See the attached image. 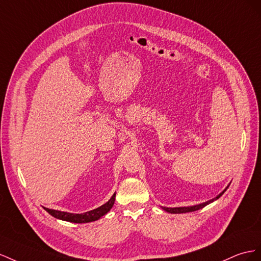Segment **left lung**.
Returning a JSON list of instances; mask_svg holds the SVG:
<instances>
[{"instance_id":"1","label":"left lung","mask_w":261,"mask_h":261,"mask_svg":"<svg viewBox=\"0 0 261 261\" xmlns=\"http://www.w3.org/2000/svg\"><path fill=\"white\" fill-rule=\"evenodd\" d=\"M228 187H226V189H227ZM226 189L224 190V191H222L220 195L215 198V199H212V200H210V201H206V202H203V203H201V204H197V205H193V206H180V207H163L164 210H165L166 212H169V213H187V212H193V211H197V210H200V209H202V207H204L205 205H207L209 203H211V202H213L214 200H217V199H219L223 193H224L225 191H226Z\"/></svg>"}]
</instances>
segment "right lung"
I'll list each match as a JSON object with an SVG mask.
<instances>
[{
	"label": "right lung",
	"mask_w": 261,
	"mask_h": 261,
	"mask_svg": "<svg viewBox=\"0 0 261 261\" xmlns=\"http://www.w3.org/2000/svg\"><path fill=\"white\" fill-rule=\"evenodd\" d=\"M115 198H116V193H114V196L110 198L108 202L105 204H102L101 206L97 207V209H94L92 211H88L82 214H74V213H68V212H62V211H58V210H52L48 209V207H44L49 214H51L52 217H55L57 219H60L63 221H68L72 223H88V222H93L100 219L102 215H105L111 207H113L115 203Z\"/></svg>",
	"instance_id": "right-lung-1"
}]
</instances>
